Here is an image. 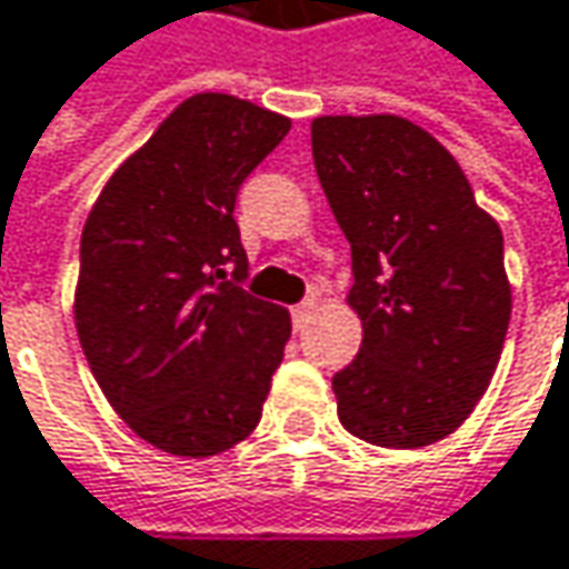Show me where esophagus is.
Listing matches in <instances>:
<instances>
[{
  "instance_id": "esophagus-1",
  "label": "esophagus",
  "mask_w": 569,
  "mask_h": 569,
  "mask_svg": "<svg viewBox=\"0 0 569 569\" xmlns=\"http://www.w3.org/2000/svg\"><path fill=\"white\" fill-rule=\"evenodd\" d=\"M313 307H317V301H313V298H310V301H301V305L291 307V317H295V327H301V323H305L307 317L313 313Z\"/></svg>"
}]
</instances>
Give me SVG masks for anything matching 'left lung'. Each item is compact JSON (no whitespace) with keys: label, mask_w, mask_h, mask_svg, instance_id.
I'll list each match as a JSON object with an SVG mask.
<instances>
[{"label":"left lung","mask_w":569,"mask_h":569,"mask_svg":"<svg viewBox=\"0 0 569 569\" xmlns=\"http://www.w3.org/2000/svg\"><path fill=\"white\" fill-rule=\"evenodd\" d=\"M313 168L352 249L356 359L333 376L340 425L411 450L486 395L511 317L502 229L457 158L401 116H320Z\"/></svg>","instance_id":"left-lung-1"}]
</instances>
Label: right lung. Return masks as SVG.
<instances>
[{"mask_svg": "<svg viewBox=\"0 0 569 569\" xmlns=\"http://www.w3.org/2000/svg\"><path fill=\"white\" fill-rule=\"evenodd\" d=\"M291 119L226 93L183 100L119 164L80 236L73 320L116 415L174 457L246 440L291 337L249 295L236 193Z\"/></svg>", "mask_w": 569, "mask_h": 569, "instance_id": "1", "label": "right lung"}]
</instances>
